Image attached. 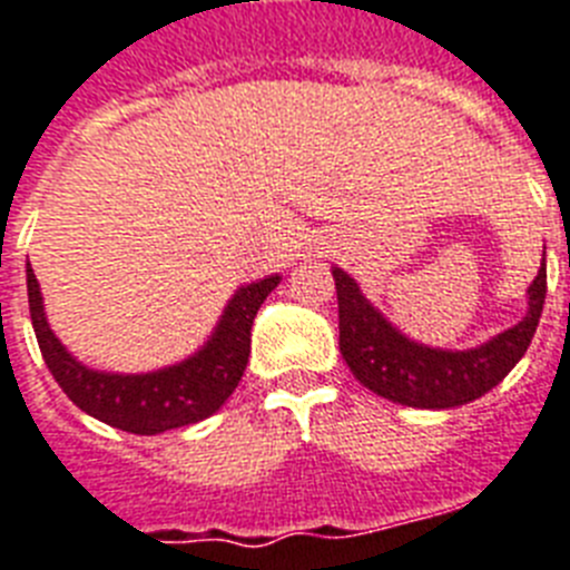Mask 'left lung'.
<instances>
[{"mask_svg":"<svg viewBox=\"0 0 570 570\" xmlns=\"http://www.w3.org/2000/svg\"><path fill=\"white\" fill-rule=\"evenodd\" d=\"M332 276L337 288L341 355L352 375L381 399L428 411L460 407L501 384L528 352L548 294V271L542 258V267L528 288V314L515 326L472 350H436L402 335L361 294L358 282L346 271L335 267Z\"/></svg>","mask_w":570,"mask_h":570,"instance_id":"left-lung-1","label":"left lung"}]
</instances>
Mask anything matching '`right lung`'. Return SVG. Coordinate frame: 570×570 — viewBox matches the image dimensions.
Returning a JSON list of instances; mask_svg holds the SVG:
<instances>
[{
    "mask_svg": "<svg viewBox=\"0 0 570 570\" xmlns=\"http://www.w3.org/2000/svg\"><path fill=\"white\" fill-rule=\"evenodd\" d=\"M28 308L31 326L40 343L42 361L66 396L83 413L121 428L127 434H163L171 428L195 425L224 407L244 375L250 358V328L267 294L279 285L282 276H265L235 291L212 328L209 341L183 358L180 364L163 366L154 373H105L81 364L51 332L42 308L40 282L31 265L26 267Z\"/></svg>",
    "mask_w": 570,
    "mask_h": 570,
    "instance_id": "obj_1",
    "label": "right lung"
}]
</instances>
